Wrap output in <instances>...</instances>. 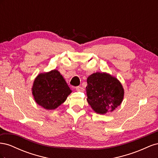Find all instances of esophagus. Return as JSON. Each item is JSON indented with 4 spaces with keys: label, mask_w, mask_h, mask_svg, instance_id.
<instances>
[{
    "label": "esophagus",
    "mask_w": 158,
    "mask_h": 158,
    "mask_svg": "<svg viewBox=\"0 0 158 158\" xmlns=\"http://www.w3.org/2000/svg\"><path fill=\"white\" fill-rule=\"evenodd\" d=\"M76 91H78V92H84V89L82 86L76 87Z\"/></svg>",
    "instance_id": "1"
}]
</instances>
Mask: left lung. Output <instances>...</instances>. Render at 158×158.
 Returning <instances> with one entry per match:
<instances>
[{
    "label": "left lung",
    "instance_id": "8db88e82",
    "mask_svg": "<svg viewBox=\"0 0 158 158\" xmlns=\"http://www.w3.org/2000/svg\"><path fill=\"white\" fill-rule=\"evenodd\" d=\"M87 102L100 114L113 112L121 104L125 91L116 77L107 73H95L88 76Z\"/></svg>",
    "mask_w": 158,
    "mask_h": 158
}]
</instances>
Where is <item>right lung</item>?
Returning a JSON list of instances; mask_svg holds the SVG:
<instances>
[{
    "label": "right lung",
    "instance_id": "1",
    "mask_svg": "<svg viewBox=\"0 0 158 158\" xmlns=\"http://www.w3.org/2000/svg\"><path fill=\"white\" fill-rule=\"evenodd\" d=\"M31 91L36 103L47 110L56 109L72 93L63 76L56 69L38 74Z\"/></svg>",
    "mask_w": 158,
    "mask_h": 158
}]
</instances>
